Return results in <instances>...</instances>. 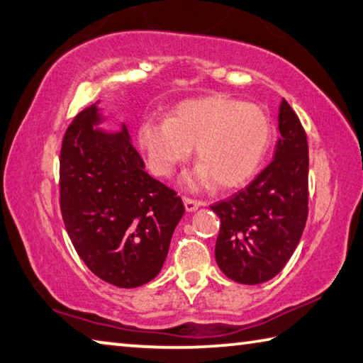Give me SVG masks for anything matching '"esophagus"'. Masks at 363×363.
I'll return each mask as SVG.
<instances>
[{"instance_id": "obj_1", "label": "esophagus", "mask_w": 363, "mask_h": 363, "mask_svg": "<svg viewBox=\"0 0 363 363\" xmlns=\"http://www.w3.org/2000/svg\"><path fill=\"white\" fill-rule=\"evenodd\" d=\"M182 199H183V204H185L186 212H196L202 206V202L194 201V199H189V198H186V196H183Z\"/></svg>"}]
</instances>
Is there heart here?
Returning <instances> with one entry per match:
<instances>
[{
	"instance_id": "b5f03b06",
	"label": "heart",
	"mask_w": 363,
	"mask_h": 363,
	"mask_svg": "<svg viewBox=\"0 0 363 363\" xmlns=\"http://www.w3.org/2000/svg\"><path fill=\"white\" fill-rule=\"evenodd\" d=\"M271 121L262 108L242 100L211 95L183 101L169 119H146L137 142L156 175H170L196 146V165L183 177L189 188H233L255 174L269 150Z\"/></svg>"
}]
</instances>
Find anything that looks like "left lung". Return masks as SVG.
Wrapping results in <instances>:
<instances>
[{
  "label": "left lung",
  "mask_w": 363,
  "mask_h": 363,
  "mask_svg": "<svg viewBox=\"0 0 363 363\" xmlns=\"http://www.w3.org/2000/svg\"><path fill=\"white\" fill-rule=\"evenodd\" d=\"M274 157L249 186L211 208L221 226L215 244L218 268L231 281H271L294 255L308 220V138L287 100L279 106Z\"/></svg>",
  "instance_id": "left-lung-1"
}]
</instances>
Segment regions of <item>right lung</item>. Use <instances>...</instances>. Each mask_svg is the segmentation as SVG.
I'll list each match as a JSON object with an SVG mask.
<instances>
[{
	"instance_id": "add662e5",
	"label": "right lung",
	"mask_w": 363,
	"mask_h": 363,
	"mask_svg": "<svg viewBox=\"0 0 363 363\" xmlns=\"http://www.w3.org/2000/svg\"><path fill=\"white\" fill-rule=\"evenodd\" d=\"M97 104L76 114L63 137L62 218L95 276L133 289L159 274L185 207L146 174L125 124L114 133L99 129L105 118Z\"/></svg>"
}]
</instances>
